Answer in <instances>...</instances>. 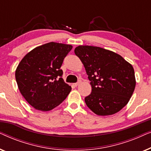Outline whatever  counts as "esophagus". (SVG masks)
Here are the masks:
<instances>
[{
  "label": "esophagus",
  "mask_w": 151,
  "mask_h": 151,
  "mask_svg": "<svg viewBox=\"0 0 151 151\" xmlns=\"http://www.w3.org/2000/svg\"><path fill=\"white\" fill-rule=\"evenodd\" d=\"M80 83H81V80H78V81L77 82H76V83H74L73 85L75 86H77L78 85H79V84H80Z\"/></svg>",
  "instance_id": "34e87169"
}]
</instances>
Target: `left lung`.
I'll return each mask as SVG.
<instances>
[{"label":"left lung","mask_w":151,"mask_h":151,"mask_svg":"<svg viewBox=\"0 0 151 151\" xmlns=\"http://www.w3.org/2000/svg\"><path fill=\"white\" fill-rule=\"evenodd\" d=\"M85 68L91 93L84 98L98 115L115 114L124 107L135 87L133 67L121 55L101 47L78 46L74 50Z\"/></svg>","instance_id":"8db88e82"}]
</instances>
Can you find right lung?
<instances>
[{
    "instance_id": "1",
    "label": "right lung",
    "mask_w": 151,
    "mask_h": 151,
    "mask_svg": "<svg viewBox=\"0 0 151 151\" xmlns=\"http://www.w3.org/2000/svg\"><path fill=\"white\" fill-rule=\"evenodd\" d=\"M72 46L49 42L29 52L18 65L16 80L20 93L37 110L48 111L60 104L71 87L63 79L60 69Z\"/></svg>"
}]
</instances>
